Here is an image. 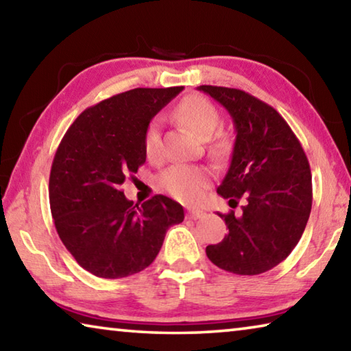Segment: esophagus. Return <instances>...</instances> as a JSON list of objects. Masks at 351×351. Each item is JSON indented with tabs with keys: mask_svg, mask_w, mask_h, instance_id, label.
Segmentation results:
<instances>
[{
	"mask_svg": "<svg viewBox=\"0 0 351 351\" xmlns=\"http://www.w3.org/2000/svg\"><path fill=\"white\" fill-rule=\"evenodd\" d=\"M204 215H206V213L203 210H198V209H189V212H187L189 219H199V218H203Z\"/></svg>",
	"mask_w": 351,
	"mask_h": 351,
	"instance_id": "34e87169",
	"label": "esophagus"
}]
</instances>
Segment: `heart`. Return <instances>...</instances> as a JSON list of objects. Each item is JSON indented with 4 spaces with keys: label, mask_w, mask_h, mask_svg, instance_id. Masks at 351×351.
<instances>
[{
    "label": "heart",
    "mask_w": 351,
    "mask_h": 351,
    "mask_svg": "<svg viewBox=\"0 0 351 351\" xmlns=\"http://www.w3.org/2000/svg\"><path fill=\"white\" fill-rule=\"evenodd\" d=\"M176 116L182 123L192 130V132L201 139L209 138L219 125V112L215 105L201 96H187L182 99L176 106ZM144 148L148 159L156 161L161 158L162 144H161V128L159 121L154 119L147 127ZM229 144L224 138H215L209 145V152L213 158L221 159L228 154ZM210 180L209 170L204 167H193V165H171L158 176V187L167 192L171 197L192 203L198 199L207 187Z\"/></svg>",
    "instance_id": "heart-1"
}]
</instances>
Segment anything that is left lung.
Returning a JSON list of instances; mask_svg holds the SVG:
<instances>
[{
	"label": "left lung",
	"instance_id": "1",
	"mask_svg": "<svg viewBox=\"0 0 351 351\" xmlns=\"http://www.w3.org/2000/svg\"><path fill=\"white\" fill-rule=\"evenodd\" d=\"M229 111L235 144L217 192L241 212L218 213L229 234L206 254L239 276H257L288 257L304 234L313 203L311 170L299 139L268 104L241 90L201 85Z\"/></svg>",
	"mask_w": 351,
	"mask_h": 351
}]
</instances>
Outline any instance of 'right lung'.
Instances as JSON below:
<instances>
[{"instance_id": "obj_1", "label": "right lung", "mask_w": 351, "mask_h": 351, "mask_svg": "<svg viewBox=\"0 0 351 351\" xmlns=\"http://www.w3.org/2000/svg\"><path fill=\"white\" fill-rule=\"evenodd\" d=\"M182 86L134 88L90 106L58 145L49 176L57 234L83 269L102 278L141 272L161 251L184 209L164 195L142 204L121 186L145 162L148 123Z\"/></svg>"}]
</instances>
